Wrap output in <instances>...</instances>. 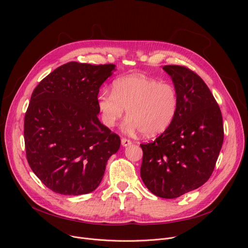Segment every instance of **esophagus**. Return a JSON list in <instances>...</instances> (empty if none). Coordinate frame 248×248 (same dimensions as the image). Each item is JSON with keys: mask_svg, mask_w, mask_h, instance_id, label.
I'll return each instance as SVG.
<instances>
[{"mask_svg": "<svg viewBox=\"0 0 248 248\" xmlns=\"http://www.w3.org/2000/svg\"><path fill=\"white\" fill-rule=\"evenodd\" d=\"M131 144V141L129 139H126V138H122V145L124 147H126V146H129Z\"/></svg>", "mask_w": 248, "mask_h": 248, "instance_id": "1", "label": "esophagus"}]
</instances>
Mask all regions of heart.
<instances>
[{"instance_id": "obj_1", "label": "heart", "mask_w": 248, "mask_h": 248, "mask_svg": "<svg viewBox=\"0 0 248 248\" xmlns=\"http://www.w3.org/2000/svg\"><path fill=\"white\" fill-rule=\"evenodd\" d=\"M97 106L104 125L114 127L125 113V131L141 130L145 136L163 133L179 107L174 87L143 75H130L113 82L112 91L101 90Z\"/></svg>"}]
</instances>
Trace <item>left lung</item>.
<instances>
[{"label":"left lung","mask_w":248,"mask_h":248,"mask_svg":"<svg viewBox=\"0 0 248 248\" xmlns=\"http://www.w3.org/2000/svg\"><path fill=\"white\" fill-rule=\"evenodd\" d=\"M178 93V112L143 151L140 175L156 196L172 199L203 186L214 170L224 140L219 106L206 83L190 69L165 65Z\"/></svg>","instance_id":"8db88e82"}]
</instances>
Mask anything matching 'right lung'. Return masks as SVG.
Instances as JSON below:
<instances>
[{
  "mask_svg": "<svg viewBox=\"0 0 248 248\" xmlns=\"http://www.w3.org/2000/svg\"><path fill=\"white\" fill-rule=\"evenodd\" d=\"M115 64L70 62L56 68L34 89L24 118L28 164L51 190L81 195L100 185L120 136L98 119L101 85Z\"/></svg>",
  "mask_w": 248,
  "mask_h": 248,
  "instance_id": "obj_1",
  "label": "right lung"
}]
</instances>
